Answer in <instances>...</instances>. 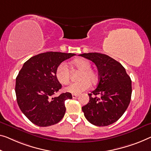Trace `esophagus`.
Listing matches in <instances>:
<instances>
[{
	"label": "esophagus",
	"mask_w": 151,
	"mask_h": 151,
	"mask_svg": "<svg viewBox=\"0 0 151 151\" xmlns=\"http://www.w3.org/2000/svg\"><path fill=\"white\" fill-rule=\"evenodd\" d=\"M72 96H73V98H76L78 97V94H73Z\"/></svg>",
	"instance_id": "34e87169"
}]
</instances>
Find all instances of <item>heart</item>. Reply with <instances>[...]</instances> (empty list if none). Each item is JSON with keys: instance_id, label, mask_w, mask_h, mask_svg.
Segmentation results:
<instances>
[{"instance_id": "b5f03b06", "label": "heart", "mask_w": 151, "mask_h": 151, "mask_svg": "<svg viewBox=\"0 0 151 151\" xmlns=\"http://www.w3.org/2000/svg\"><path fill=\"white\" fill-rule=\"evenodd\" d=\"M72 64L76 69L81 70L78 76V81L71 83L66 88L65 91L74 94H79L86 91L90 87V83L92 84L98 81L99 76L96 71L92 69L91 64L89 60L84 58H78L72 62ZM55 76L60 83L66 85L70 80V71L66 63L62 62L58 65L55 70Z\"/></svg>"}]
</instances>
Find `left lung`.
Masks as SVG:
<instances>
[{"instance_id":"1","label":"left lung","mask_w":151,"mask_h":151,"mask_svg":"<svg viewBox=\"0 0 151 151\" xmlns=\"http://www.w3.org/2000/svg\"><path fill=\"white\" fill-rule=\"evenodd\" d=\"M78 55L93 62L99 75L97 87L88 94L89 102L82 107L85 118L96 126L111 125L120 119L129 104L131 78L124 67L109 55L99 53Z\"/></svg>"}]
</instances>
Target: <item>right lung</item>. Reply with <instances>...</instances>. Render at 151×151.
Returning <instances> with one entry per match:
<instances>
[{
	"label": "right lung",
	"instance_id": "right-lung-1",
	"mask_svg": "<svg viewBox=\"0 0 151 151\" xmlns=\"http://www.w3.org/2000/svg\"><path fill=\"white\" fill-rule=\"evenodd\" d=\"M74 55L53 51L40 53L27 60L20 70L15 83L17 104L34 124L47 127L64 117L65 100L73 97L69 92L52 97L62 88L55 70L58 65Z\"/></svg>",
	"mask_w": 151,
	"mask_h": 151
}]
</instances>
